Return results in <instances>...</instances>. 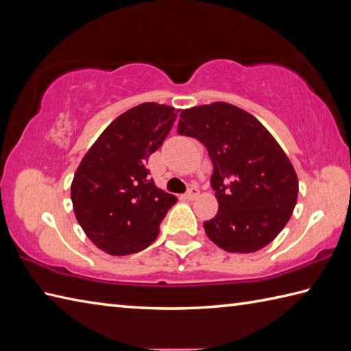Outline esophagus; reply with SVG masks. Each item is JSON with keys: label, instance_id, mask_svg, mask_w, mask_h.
<instances>
[{"label": "esophagus", "instance_id": "1", "mask_svg": "<svg viewBox=\"0 0 351 351\" xmlns=\"http://www.w3.org/2000/svg\"><path fill=\"white\" fill-rule=\"evenodd\" d=\"M197 196H199V189L197 187H191L187 193H185V199H189V200L196 199Z\"/></svg>", "mask_w": 351, "mask_h": 351}]
</instances>
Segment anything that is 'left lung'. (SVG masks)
Instances as JSON below:
<instances>
[{
    "instance_id": "left-lung-1",
    "label": "left lung",
    "mask_w": 351,
    "mask_h": 351,
    "mask_svg": "<svg viewBox=\"0 0 351 351\" xmlns=\"http://www.w3.org/2000/svg\"><path fill=\"white\" fill-rule=\"evenodd\" d=\"M178 134L195 137L213 161L219 202L204 223L208 238L230 253H252L285 228L297 204L299 180L287 154L265 126L228 102L182 110Z\"/></svg>"
}]
</instances>
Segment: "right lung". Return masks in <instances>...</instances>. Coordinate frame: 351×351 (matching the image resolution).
<instances>
[{
    "instance_id": "obj_1",
    "label": "right lung",
    "mask_w": 351,
    "mask_h": 351,
    "mask_svg": "<svg viewBox=\"0 0 351 351\" xmlns=\"http://www.w3.org/2000/svg\"><path fill=\"white\" fill-rule=\"evenodd\" d=\"M173 107L145 102L111 122L83 156L71 199L77 221L96 247L125 256L151 245L176 204L145 167L176 119Z\"/></svg>"
}]
</instances>
